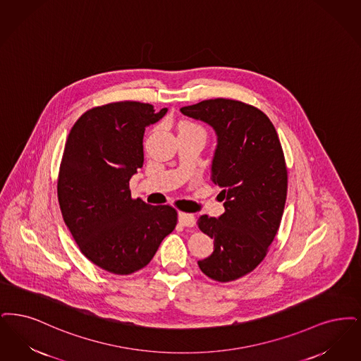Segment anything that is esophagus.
<instances>
[{
  "label": "esophagus",
  "mask_w": 361,
  "mask_h": 361,
  "mask_svg": "<svg viewBox=\"0 0 361 361\" xmlns=\"http://www.w3.org/2000/svg\"><path fill=\"white\" fill-rule=\"evenodd\" d=\"M178 220H179V222H180L183 226H188V228L194 226V224H195V217H194V214H191V213L179 212V213H178Z\"/></svg>",
  "instance_id": "obj_1"
}]
</instances>
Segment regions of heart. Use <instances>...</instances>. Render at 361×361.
Listing matches in <instances>:
<instances>
[{"mask_svg":"<svg viewBox=\"0 0 361 361\" xmlns=\"http://www.w3.org/2000/svg\"><path fill=\"white\" fill-rule=\"evenodd\" d=\"M190 126H192V124H185V126H182V128H190ZM180 128V129H182Z\"/></svg>","mask_w":361,"mask_h":361,"instance_id":"1","label":"heart"}]
</instances>
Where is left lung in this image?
Masks as SVG:
<instances>
[{"instance_id":"8db88e82","label":"left lung","mask_w":361,"mask_h":361,"mask_svg":"<svg viewBox=\"0 0 361 361\" xmlns=\"http://www.w3.org/2000/svg\"><path fill=\"white\" fill-rule=\"evenodd\" d=\"M180 111L217 136L210 179L222 188L225 213L198 219L214 240V251L198 266L213 281H235L262 263L279 229L287 197L282 145L266 114L244 102L206 99Z\"/></svg>"}]
</instances>
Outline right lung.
<instances>
[{"mask_svg":"<svg viewBox=\"0 0 361 361\" xmlns=\"http://www.w3.org/2000/svg\"><path fill=\"white\" fill-rule=\"evenodd\" d=\"M167 108L113 102L87 110L64 147L58 198L63 220L80 252L95 266L129 275L147 266L178 214L169 204L132 200L129 180L142 167V137Z\"/></svg>","mask_w":361,"mask_h":361,"instance_id":"add662e5","label":"right lung"}]
</instances>
